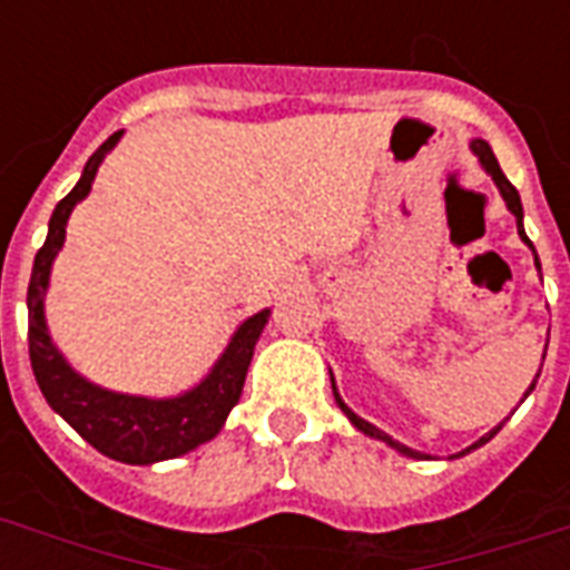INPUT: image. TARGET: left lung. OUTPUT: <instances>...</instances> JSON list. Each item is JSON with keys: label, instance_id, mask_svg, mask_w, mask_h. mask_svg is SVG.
<instances>
[{"label": "left lung", "instance_id": "left-lung-1", "mask_svg": "<svg viewBox=\"0 0 570 570\" xmlns=\"http://www.w3.org/2000/svg\"><path fill=\"white\" fill-rule=\"evenodd\" d=\"M470 147H473V154L479 156V163L485 165V171L491 174V177H494L497 186H500V195L505 197V204H509V209H512L514 218H518V233H521V239L527 242V245H530V248H532V242L527 239V233H523V206H521V195H518V189H514L512 183H509V177H505V174H503V168H500V163H497L494 150H491V147H488L485 141H479V138H476V141H473V145H470ZM535 266L541 268L539 257H535ZM331 387H334V381H331ZM532 387H535V384H532ZM532 387H530V390H532ZM530 390H527V393H530ZM334 399H337V405L343 407V414H346L348 420H352V423H355V429H361V432L370 434V438H379V441L390 443V446H393V450H399V452H402V455H407V459H423V455H420V452L407 450L405 443L393 441V438H390V434H384V432H381V429H375L373 423H366V420H361V416H357L355 411H348L346 402H343V399L337 396V387H334ZM497 432H500V425H497L494 432H488L485 438H482V441L473 443V446H470V450H476V446H482V443H488V441H491V438H494Z\"/></svg>", "mask_w": 570, "mask_h": 570}]
</instances>
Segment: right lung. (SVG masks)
<instances>
[{
	"label": "right lung",
	"instance_id": "add662e5",
	"mask_svg": "<svg viewBox=\"0 0 570 570\" xmlns=\"http://www.w3.org/2000/svg\"><path fill=\"white\" fill-rule=\"evenodd\" d=\"M120 132L124 129L106 138L85 163V171L73 191L58 200L56 213L49 218L47 242L35 254L29 295H26V302H29V361L49 407L65 416L94 450H100L102 455L115 461H124V464H154V461L177 459L183 452L195 450L197 443L218 434L230 407L239 402L242 384H245L248 364L254 357V343L266 325L268 311L254 313L248 322H242V328L233 334L230 346L215 364L213 373L186 396H124V393L94 387L65 364V357L52 346L47 322H43V289L49 281V266L65 242L67 218L73 213V206L91 191L94 174L100 168L102 156L115 147Z\"/></svg>",
	"mask_w": 570,
	"mask_h": 570
}]
</instances>
